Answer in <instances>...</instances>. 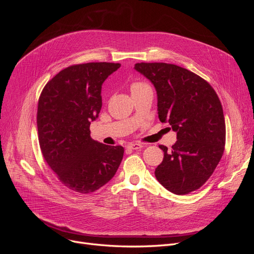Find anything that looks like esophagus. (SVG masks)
<instances>
[{
    "mask_svg": "<svg viewBox=\"0 0 254 254\" xmlns=\"http://www.w3.org/2000/svg\"><path fill=\"white\" fill-rule=\"evenodd\" d=\"M143 146H144V144H142V143L134 142V143H129V144L127 145V148L132 149V150H136V149H140V148H142Z\"/></svg>",
    "mask_w": 254,
    "mask_h": 254,
    "instance_id": "obj_1",
    "label": "esophagus"
}]
</instances>
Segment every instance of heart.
Masks as SVG:
<instances>
[{
	"label": "heart",
	"instance_id": "obj_1",
	"mask_svg": "<svg viewBox=\"0 0 254 254\" xmlns=\"http://www.w3.org/2000/svg\"><path fill=\"white\" fill-rule=\"evenodd\" d=\"M146 87H150V86L144 82H134L130 85V90H131V92H134V91L146 88Z\"/></svg>",
	"mask_w": 254,
	"mask_h": 254
}]
</instances>
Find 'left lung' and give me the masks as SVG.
Wrapping results in <instances>:
<instances>
[{
    "label": "left lung",
    "mask_w": 254,
    "mask_h": 254,
    "mask_svg": "<svg viewBox=\"0 0 254 254\" xmlns=\"http://www.w3.org/2000/svg\"><path fill=\"white\" fill-rule=\"evenodd\" d=\"M135 69L148 78L157 93L158 118L177 132L155 177L175 194H188L210 178L222 157L225 123L215 90L198 75L166 63H138Z\"/></svg>",
    "instance_id": "obj_1"
}]
</instances>
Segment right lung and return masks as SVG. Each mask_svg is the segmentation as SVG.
<instances>
[{"label": "right lung", "mask_w": 254, "mask_h": 254, "mask_svg": "<svg viewBox=\"0 0 254 254\" xmlns=\"http://www.w3.org/2000/svg\"><path fill=\"white\" fill-rule=\"evenodd\" d=\"M120 64L68 66L46 83L38 102L40 148L59 180L75 192L90 193L108 183L123 161V146L90 138V122L102 108V84Z\"/></svg>", "instance_id": "add662e5"}]
</instances>
